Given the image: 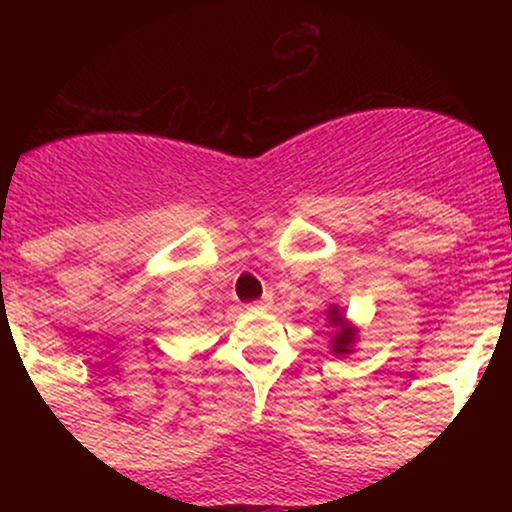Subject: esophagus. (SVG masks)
<instances>
[{"instance_id":"esophagus-1","label":"esophagus","mask_w":512,"mask_h":512,"mask_svg":"<svg viewBox=\"0 0 512 512\" xmlns=\"http://www.w3.org/2000/svg\"><path fill=\"white\" fill-rule=\"evenodd\" d=\"M252 308H255V310H267L269 308V301H267V298H264V301H255V303H252Z\"/></svg>"}]
</instances>
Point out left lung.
Segmentation results:
<instances>
[{"label":"left lung","mask_w":512,"mask_h":512,"mask_svg":"<svg viewBox=\"0 0 512 512\" xmlns=\"http://www.w3.org/2000/svg\"><path fill=\"white\" fill-rule=\"evenodd\" d=\"M327 320H330V325L334 327V334H332V354L334 356H346L354 351V344H356V327L349 325L346 322V317L342 315V310L337 308V305H332L330 310H327Z\"/></svg>","instance_id":"obj_1"}]
</instances>
